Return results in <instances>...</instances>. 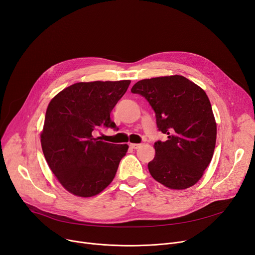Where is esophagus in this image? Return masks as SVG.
<instances>
[{"label":"esophagus","mask_w":255,"mask_h":255,"mask_svg":"<svg viewBox=\"0 0 255 255\" xmlns=\"http://www.w3.org/2000/svg\"><path fill=\"white\" fill-rule=\"evenodd\" d=\"M141 146V143H130V148L132 149H138Z\"/></svg>","instance_id":"esophagus-1"}]
</instances>
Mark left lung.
Wrapping results in <instances>:
<instances>
[{"label": "left lung", "mask_w": 255, "mask_h": 255, "mask_svg": "<svg viewBox=\"0 0 255 255\" xmlns=\"http://www.w3.org/2000/svg\"><path fill=\"white\" fill-rule=\"evenodd\" d=\"M138 94L153 108L165 141L154 143L148 163L153 178L173 190H184L201 178L216 146L217 125L205 92L183 76H165L136 82Z\"/></svg>", "instance_id": "left-lung-1"}]
</instances>
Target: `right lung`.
I'll return each mask as SVG.
<instances>
[{"label": "right lung", "instance_id": "1", "mask_svg": "<svg viewBox=\"0 0 255 255\" xmlns=\"http://www.w3.org/2000/svg\"><path fill=\"white\" fill-rule=\"evenodd\" d=\"M130 80L79 82L55 96L40 135L50 169L66 191L92 197L115 178L128 145L94 137L95 131L117 126L110 113L124 96Z\"/></svg>", "mask_w": 255, "mask_h": 255}]
</instances>
